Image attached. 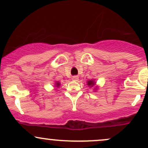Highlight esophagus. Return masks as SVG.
Listing matches in <instances>:
<instances>
[{
	"label": "esophagus",
	"instance_id": "1",
	"mask_svg": "<svg viewBox=\"0 0 148 148\" xmlns=\"http://www.w3.org/2000/svg\"><path fill=\"white\" fill-rule=\"evenodd\" d=\"M72 80L73 81H78V80H79V77H78L77 76H72Z\"/></svg>",
	"mask_w": 148,
	"mask_h": 148
}]
</instances>
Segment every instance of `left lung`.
Returning <instances> with one entry per match:
<instances>
[{
	"label": "left lung",
	"mask_w": 148,
	"mask_h": 148,
	"mask_svg": "<svg viewBox=\"0 0 148 148\" xmlns=\"http://www.w3.org/2000/svg\"><path fill=\"white\" fill-rule=\"evenodd\" d=\"M88 86H91V87H92V86H94V85H95V82H94V81H92V80H91V81H88Z\"/></svg>",
	"instance_id": "1"
}]
</instances>
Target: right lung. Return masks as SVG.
I'll return each mask as SVG.
<instances>
[{
  "label": "right lung",
  "instance_id": "obj_1",
  "mask_svg": "<svg viewBox=\"0 0 148 148\" xmlns=\"http://www.w3.org/2000/svg\"><path fill=\"white\" fill-rule=\"evenodd\" d=\"M56 86H60V84H59V83H56Z\"/></svg>",
  "mask_w": 148,
  "mask_h": 148
}]
</instances>
